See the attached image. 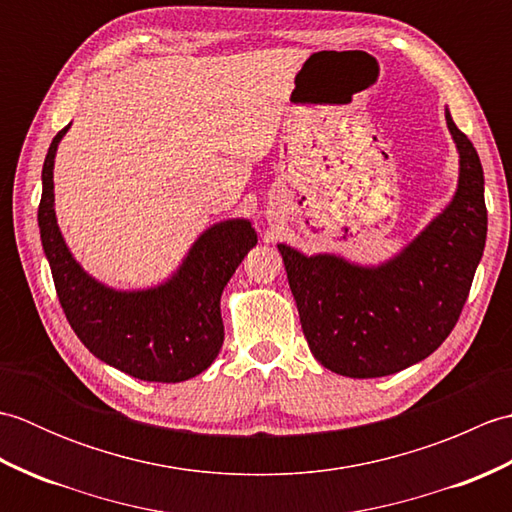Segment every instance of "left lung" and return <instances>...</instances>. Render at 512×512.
Returning <instances> with one entry per match:
<instances>
[{
    "instance_id": "obj_1",
    "label": "left lung",
    "mask_w": 512,
    "mask_h": 512,
    "mask_svg": "<svg viewBox=\"0 0 512 512\" xmlns=\"http://www.w3.org/2000/svg\"><path fill=\"white\" fill-rule=\"evenodd\" d=\"M447 125L460 151L458 191L400 255L363 268L279 244L310 352L336 374H396L436 352L460 319L488 217L480 156L449 112Z\"/></svg>"
}]
</instances>
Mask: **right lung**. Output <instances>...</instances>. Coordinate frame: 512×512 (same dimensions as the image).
Here are the masks:
<instances>
[{
    "mask_svg": "<svg viewBox=\"0 0 512 512\" xmlns=\"http://www.w3.org/2000/svg\"><path fill=\"white\" fill-rule=\"evenodd\" d=\"M70 127V125H68ZM43 162L39 231L65 319L88 350L121 372L149 383H182L202 374L224 343L222 290L257 244L248 220H226L204 231L165 284L121 292L92 279L65 246L54 215V154Z\"/></svg>",
    "mask_w": 512,
    "mask_h": 512,
    "instance_id": "add662e5",
    "label": "right lung"
}]
</instances>
